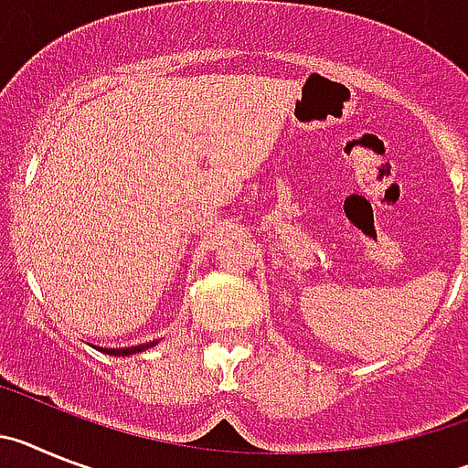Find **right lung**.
I'll return each instance as SVG.
<instances>
[{"instance_id":"right-lung-1","label":"right lung","mask_w":468,"mask_h":468,"mask_svg":"<svg viewBox=\"0 0 468 468\" xmlns=\"http://www.w3.org/2000/svg\"><path fill=\"white\" fill-rule=\"evenodd\" d=\"M153 344H155V341H153ZM153 344H144V346H133V348H108L105 353H111V356H132V353L144 351V348L153 346Z\"/></svg>"}]
</instances>
